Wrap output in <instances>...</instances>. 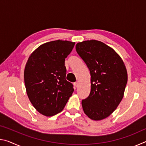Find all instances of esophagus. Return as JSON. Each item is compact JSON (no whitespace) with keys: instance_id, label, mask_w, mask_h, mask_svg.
<instances>
[{"instance_id":"esophagus-1","label":"esophagus","mask_w":146,"mask_h":146,"mask_svg":"<svg viewBox=\"0 0 146 146\" xmlns=\"http://www.w3.org/2000/svg\"><path fill=\"white\" fill-rule=\"evenodd\" d=\"M78 85H79V84H78V82H76L74 83V86H75L76 88H77L78 86Z\"/></svg>"}]
</instances>
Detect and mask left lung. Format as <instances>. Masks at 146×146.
Wrapping results in <instances>:
<instances>
[{"label": "left lung", "mask_w": 146, "mask_h": 146, "mask_svg": "<svg viewBox=\"0 0 146 146\" xmlns=\"http://www.w3.org/2000/svg\"><path fill=\"white\" fill-rule=\"evenodd\" d=\"M76 51L90 71L91 92L82 100L85 114L94 120L109 117L123 97L127 73L120 56L100 41L78 42Z\"/></svg>", "instance_id": "obj_1"}]
</instances>
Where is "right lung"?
<instances>
[{"label":"right lung","instance_id":"obj_1","mask_svg":"<svg viewBox=\"0 0 146 146\" xmlns=\"http://www.w3.org/2000/svg\"><path fill=\"white\" fill-rule=\"evenodd\" d=\"M75 42L57 40L42 44L29 56L24 70L27 95L38 111L51 117L63 110L74 91L66 79L65 58Z\"/></svg>","mask_w":146,"mask_h":146}]
</instances>
